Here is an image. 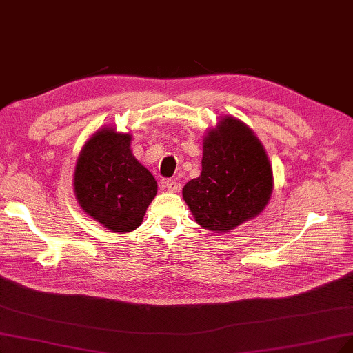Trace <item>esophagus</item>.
<instances>
[{"label":"esophagus","mask_w":353,"mask_h":353,"mask_svg":"<svg viewBox=\"0 0 353 353\" xmlns=\"http://www.w3.org/2000/svg\"><path fill=\"white\" fill-rule=\"evenodd\" d=\"M164 186L170 190V192H179L180 190V183L177 180L173 179H165L164 180Z\"/></svg>","instance_id":"34e87169"}]
</instances>
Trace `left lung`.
I'll return each mask as SVG.
<instances>
[{
  "label": "left lung",
  "mask_w": 353,
  "mask_h": 353,
  "mask_svg": "<svg viewBox=\"0 0 353 353\" xmlns=\"http://www.w3.org/2000/svg\"><path fill=\"white\" fill-rule=\"evenodd\" d=\"M272 188L262 143L244 123L225 117L203 139L202 173L188 181L183 199L199 225L225 232L262 212Z\"/></svg>",
  "instance_id": "left-lung-1"
}]
</instances>
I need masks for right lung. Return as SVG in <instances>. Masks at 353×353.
I'll use <instances>...</instances> for the list:
<instances>
[{
  "label": "right lung",
  "mask_w": 353,
  "mask_h": 353,
  "mask_svg": "<svg viewBox=\"0 0 353 353\" xmlns=\"http://www.w3.org/2000/svg\"><path fill=\"white\" fill-rule=\"evenodd\" d=\"M130 135L99 130L77 161L74 189L83 210L114 232L138 228L157 194V181L130 152Z\"/></svg>",
  "instance_id": "obj_1"
}]
</instances>
